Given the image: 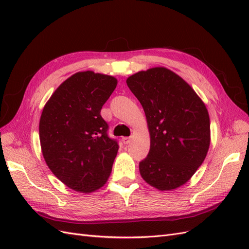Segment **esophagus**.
I'll return each instance as SVG.
<instances>
[{
  "label": "esophagus",
  "mask_w": 249,
  "mask_h": 249,
  "mask_svg": "<svg viewBox=\"0 0 249 249\" xmlns=\"http://www.w3.org/2000/svg\"><path fill=\"white\" fill-rule=\"evenodd\" d=\"M122 140L124 144H129V143L132 141V137H123Z\"/></svg>",
  "instance_id": "1"
}]
</instances>
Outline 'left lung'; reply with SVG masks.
I'll return each instance as SVG.
<instances>
[{
  "mask_svg": "<svg viewBox=\"0 0 249 249\" xmlns=\"http://www.w3.org/2000/svg\"><path fill=\"white\" fill-rule=\"evenodd\" d=\"M126 84L144 110L150 138L140 175L158 190H175L207 157L211 130L206 105L183 78L163 66L134 73Z\"/></svg>",
  "mask_w": 249,
  "mask_h": 249,
  "instance_id": "obj_1",
  "label": "left lung"
}]
</instances>
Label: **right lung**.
Listing matches in <instances>:
<instances>
[{"label":"right lung","instance_id":"right-lung-1","mask_svg":"<svg viewBox=\"0 0 249 249\" xmlns=\"http://www.w3.org/2000/svg\"><path fill=\"white\" fill-rule=\"evenodd\" d=\"M117 79L92 71L66 79L46 103L39 120L43 159L55 177L81 193L99 190L110 177L118 144L107 135L103 105Z\"/></svg>","mask_w":249,"mask_h":249}]
</instances>
